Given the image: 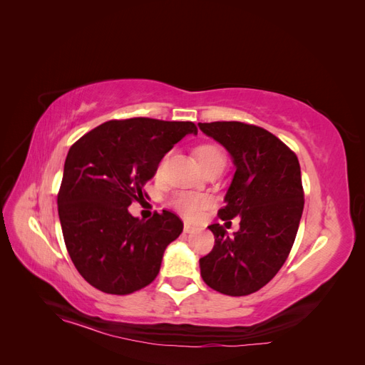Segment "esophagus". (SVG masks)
<instances>
[{"label": "esophagus", "mask_w": 365, "mask_h": 365, "mask_svg": "<svg viewBox=\"0 0 365 365\" xmlns=\"http://www.w3.org/2000/svg\"><path fill=\"white\" fill-rule=\"evenodd\" d=\"M200 230L197 227H193V225H190L189 222H185L184 224V233H187V235H190V233H196V231Z\"/></svg>", "instance_id": "1"}]
</instances>
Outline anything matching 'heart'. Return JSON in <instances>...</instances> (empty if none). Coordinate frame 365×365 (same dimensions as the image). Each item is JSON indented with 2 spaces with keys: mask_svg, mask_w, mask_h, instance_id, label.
Instances as JSON below:
<instances>
[{
  "mask_svg": "<svg viewBox=\"0 0 365 365\" xmlns=\"http://www.w3.org/2000/svg\"><path fill=\"white\" fill-rule=\"evenodd\" d=\"M196 158L200 161L201 168L207 169L215 164H225V157L222 150L213 145H204L196 149ZM172 207L180 212L182 216L189 219H196L202 215L204 210L212 205V197L200 193L180 192L175 193L170 200Z\"/></svg>",
  "mask_w": 365,
  "mask_h": 365,
  "instance_id": "obj_1",
  "label": "heart"
}]
</instances>
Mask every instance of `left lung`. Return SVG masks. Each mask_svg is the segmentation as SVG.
Here are the masks:
<instances>
[{
	"label": "left lung",
	"mask_w": 365,
	"mask_h": 365,
	"mask_svg": "<svg viewBox=\"0 0 365 365\" xmlns=\"http://www.w3.org/2000/svg\"><path fill=\"white\" fill-rule=\"evenodd\" d=\"M197 126L225 148L236 169L219 217H240L231 236L219 224L208 225L215 247L200 259L201 277L217 292L248 295L279 272L294 245L304 207L300 163L263 128L240 121Z\"/></svg>",
	"instance_id": "8db88e82"
}]
</instances>
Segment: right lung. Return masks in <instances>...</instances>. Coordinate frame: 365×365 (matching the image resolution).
Listing matches in <instances>:
<instances>
[{"instance_id":"add662e5","label":"right lung","mask_w":365,"mask_h":365,"mask_svg":"<svg viewBox=\"0 0 365 365\" xmlns=\"http://www.w3.org/2000/svg\"><path fill=\"white\" fill-rule=\"evenodd\" d=\"M189 134H197L192 121L111 120L70 148L58 212L74 267L94 288L126 295L155 280L182 222L168 210L143 220L128 207L143 200L163 157Z\"/></svg>"}]
</instances>
